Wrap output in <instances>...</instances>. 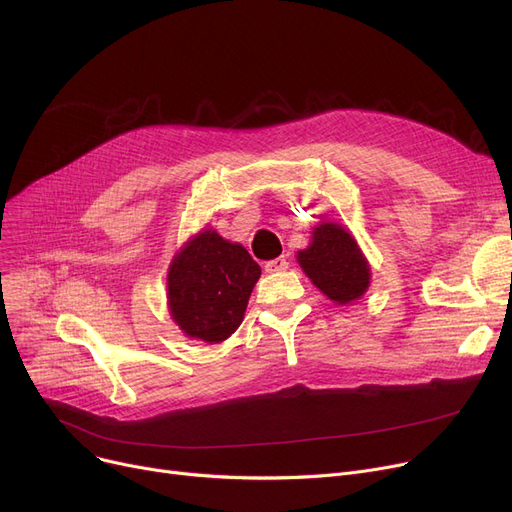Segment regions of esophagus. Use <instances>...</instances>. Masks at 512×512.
Returning a JSON list of instances; mask_svg holds the SVG:
<instances>
[{"label":"esophagus","mask_w":512,"mask_h":512,"mask_svg":"<svg viewBox=\"0 0 512 512\" xmlns=\"http://www.w3.org/2000/svg\"><path fill=\"white\" fill-rule=\"evenodd\" d=\"M265 272H270V274H274V272H282V270H286L288 267V259L282 255V257H276V259H272V261H265Z\"/></svg>","instance_id":"1"}]
</instances>
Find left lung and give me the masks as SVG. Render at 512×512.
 <instances>
[{
    "label": "left lung",
    "instance_id": "1",
    "mask_svg": "<svg viewBox=\"0 0 512 512\" xmlns=\"http://www.w3.org/2000/svg\"><path fill=\"white\" fill-rule=\"evenodd\" d=\"M297 257L311 282L334 303H351L369 286V265L355 238L338 224H319L311 247Z\"/></svg>",
    "mask_w": 512,
    "mask_h": 512
}]
</instances>
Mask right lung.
I'll use <instances>...</instances> for the list:
<instances>
[{"label": "right lung", "instance_id": "obj_1", "mask_svg": "<svg viewBox=\"0 0 512 512\" xmlns=\"http://www.w3.org/2000/svg\"><path fill=\"white\" fill-rule=\"evenodd\" d=\"M261 267L213 230L188 240L168 274L170 311L186 336L222 342L238 326Z\"/></svg>", "mask_w": 512, "mask_h": 512}]
</instances>
